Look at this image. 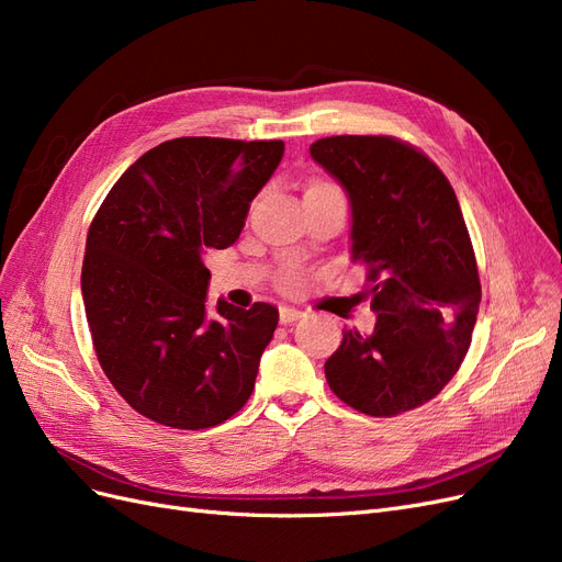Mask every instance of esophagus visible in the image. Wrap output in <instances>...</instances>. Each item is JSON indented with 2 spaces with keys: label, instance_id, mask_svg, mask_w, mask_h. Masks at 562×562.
Returning <instances> with one entry per match:
<instances>
[{
  "label": "esophagus",
  "instance_id": "esophagus-1",
  "mask_svg": "<svg viewBox=\"0 0 562 562\" xmlns=\"http://www.w3.org/2000/svg\"><path fill=\"white\" fill-rule=\"evenodd\" d=\"M302 316H304V312H300V310H295V307H288V304H283V307L279 310L281 323H295V321L302 318Z\"/></svg>",
  "mask_w": 562,
  "mask_h": 562
}]
</instances>
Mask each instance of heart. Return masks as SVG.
Returning <instances> with one entry per match:
<instances>
[{
	"label": "heart",
	"mask_w": 562,
	"mask_h": 562,
	"mask_svg": "<svg viewBox=\"0 0 562 562\" xmlns=\"http://www.w3.org/2000/svg\"><path fill=\"white\" fill-rule=\"evenodd\" d=\"M312 187H333V184H328V182H314ZM312 187H310V190H312Z\"/></svg>",
	"instance_id": "b5f03b06"
}]
</instances>
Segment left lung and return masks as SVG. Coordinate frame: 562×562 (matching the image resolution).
<instances>
[{
  "label": "left lung",
  "mask_w": 562,
  "mask_h": 562,
  "mask_svg": "<svg viewBox=\"0 0 562 562\" xmlns=\"http://www.w3.org/2000/svg\"><path fill=\"white\" fill-rule=\"evenodd\" d=\"M312 159L345 187L351 260L368 269L375 330H345L326 361L335 396L370 417L431 401L462 366L481 304L475 255L452 184L413 145L333 135Z\"/></svg>",
  "instance_id": "8db88e82"
}]
</instances>
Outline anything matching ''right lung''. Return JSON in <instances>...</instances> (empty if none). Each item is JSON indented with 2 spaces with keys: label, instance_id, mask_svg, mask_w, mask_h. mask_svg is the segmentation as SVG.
<instances>
[{
  "label": "right lung",
  "instance_id": "right-lung-1",
  "mask_svg": "<svg viewBox=\"0 0 562 562\" xmlns=\"http://www.w3.org/2000/svg\"><path fill=\"white\" fill-rule=\"evenodd\" d=\"M281 157V140H166L98 209L81 267L83 307L100 368L147 419L209 429L250 398L279 310L217 300L209 316L203 252L239 239Z\"/></svg>",
  "mask_w": 562,
  "mask_h": 562
}]
</instances>
